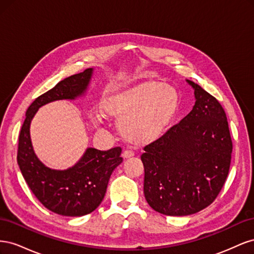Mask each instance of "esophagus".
<instances>
[{"mask_svg":"<svg viewBox=\"0 0 254 254\" xmlns=\"http://www.w3.org/2000/svg\"><path fill=\"white\" fill-rule=\"evenodd\" d=\"M134 156V151L131 150V149H125L124 151H123V158H130V157H133Z\"/></svg>","mask_w":254,"mask_h":254,"instance_id":"esophagus-1","label":"esophagus"}]
</instances>
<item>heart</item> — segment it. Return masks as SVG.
Segmentation results:
<instances>
[{
    "instance_id": "1",
    "label": "heart",
    "mask_w": 254,
    "mask_h": 254,
    "mask_svg": "<svg viewBox=\"0 0 254 254\" xmlns=\"http://www.w3.org/2000/svg\"><path fill=\"white\" fill-rule=\"evenodd\" d=\"M178 108L177 91L157 81L143 82L103 103L104 112L120 119L121 131L135 143L159 137L175 118Z\"/></svg>"
}]
</instances>
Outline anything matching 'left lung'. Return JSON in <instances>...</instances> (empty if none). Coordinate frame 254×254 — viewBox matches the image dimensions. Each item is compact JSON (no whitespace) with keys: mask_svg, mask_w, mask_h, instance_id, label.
<instances>
[{"mask_svg":"<svg viewBox=\"0 0 254 254\" xmlns=\"http://www.w3.org/2000/svg\"><path fill=\"white\" fill-rule=\"evenodd\" d=\"M186 118L144 147V195L153 210L187 216L209 206L226 182L232 140L226 112L199 84Z\"/></svg>","mask_w":254,"mask_h":254,"instance_id":"8db88e82","label":"left lung"}]
</instances>
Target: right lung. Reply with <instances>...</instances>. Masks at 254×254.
Wrapping results in <instances>:
<instances>
[{
  "instance_id": "obj_1",
  "label": "right lung",
  "mask_w": 254,
  "mask_h": 254,
  "mask_svg": "<svg viewBox=\"0 0 254 254\" xmlns=\"http://www.w3.org/2000/svg\"><path fill=\"white\" fill-rule=\"evenodd\" d=\"M92 68L59 81L55 87L37 97L28 107L18 145L17 161L20 171L34 195L48 210L63 216H83L101 204L114 168L123 161L122 148L102 151L88 148L73 167L65 171L51 170L35 155L29 126L41 106L58 101L74 99L86 91Z\"/></svg>"
}]
</instances>
